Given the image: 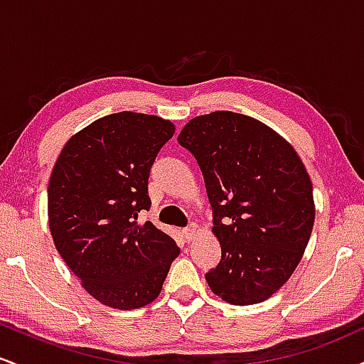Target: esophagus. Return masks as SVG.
<instances>
[{"label":"esophagus","mask_w":364,"mask_h":364,"mask_svg":"<svg viewBox=\"0 0 364 364\" xmlns=\"http://www.w3.org/2000/svg\"><path fill=\"white\" fill-rule=\"evenodd\" d=\"M196 232H198V229H196V225H195V224L186 225V228L183 229V235H185L186 241H191V240H193V237L196 236Z\"/></svg>","instance_id":"1"}]
</instances>
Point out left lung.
<instances>
[{"instance_id":"left-lung-1","label":"left lung","mask_w":364,"mask_h":364,"mask_svg":"<svg viewBox=\"0 0 364 364\" xmlns=\"http://www.w3.org/2000/svg\"><path fill=\"white\" fill-rule=\"evenodd\" d=\"M178 141L202 169L223 250L208 286L231 304L265 301L294 272L315 223L301 159L267 124L231 111L193 118Z\"/></svg>"}]
</instances>
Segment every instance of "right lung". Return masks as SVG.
<instances>
[{
	"label": "right lung",
	"instance_id": "1",
	"mask_svg": "<svg viewBox=\"0 0 364 364\" xmlns=\"http://www.w3.org/2000/svg\"><path fill=\"white\" fill-rule=\"evenodd\" d=\"M174 124L159 116L114 112L63 147L48 188L53 241L97 301L118 310L152 303L179 255L173 237L150 220L149 176Z\"/></svg>",
	"mask_w": 364,
	"mask_h": 364
}]
</instances>
